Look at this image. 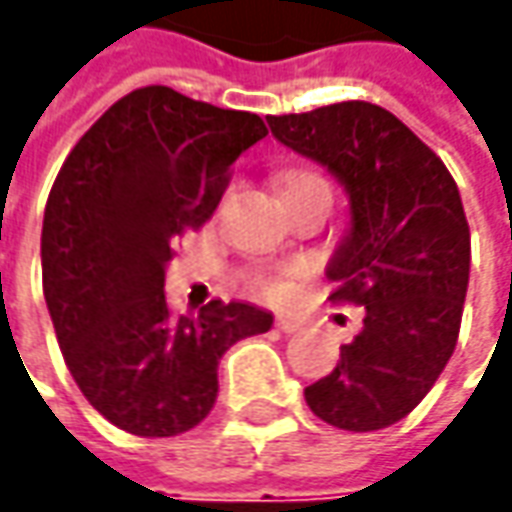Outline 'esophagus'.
<instances>
[{
  "mask_svg": "<svg viewBox=\"0 0 512 512\" xmlns=\"http://www.w3.org/2000/svg\"><path fill=\"white\" fill-rule=\"evenodd\" d=\"M276 327H279V330H282V333H296V330H299V322H296V319H287V316H279V319H276Z\"/></svg>",
  "mask_w": 512,
  "mask_h": 512,
  "instance_id": "34e87169",
  "label": "esophagus"
}]
</instances>
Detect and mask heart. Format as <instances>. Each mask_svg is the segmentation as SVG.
Here are the masks:
<instances>
[{
  "label": "heart",
  "instance_id": "1",
  "mask_svg": "<svg viewBox=\"0 0 512 512\" xmlns=\"http://www.w3.org/2000/svg\"><path fill=\"white\" fill-rule=\"evenodd\" d=\"M310 179H319V176H313V173H293L287 179V187L299 185V182H310ZM247 290L253 296H259V299H285L287 293H290V282H287L285 276H273V273H262L259 270V273L247 276Z\"/></svg>",
  "mask_w": 512,
  "mask_h": 512
}]
</instances>
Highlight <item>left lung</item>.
<instances>
[{"instance_id": "left-lung-1", "label": "left lung", "mask_w": 512, "mask_h": 512, "mask_svg": "<svg viewBox=\"0 0 512 512\" xmlns=\"http://www.w3.org/2000/svg\"><path fill=\"white\" fill-rule=\"evenodd\" d=\"M273 136L325 165L350 196V230L327 267L333 305L364 307L307 407L339 430L402 422L450 362L470 279V227L444 162L390 110L339 102L267 116Z\"/></svg>"}]
</instances>
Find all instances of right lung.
Instances as JSON below:
<instances>
[{"label": "right lung", "mask_w": 512, "mask_h": 512, "mask_svg": "<svg viewBox=\"0 0 512 512\" xmlns=\"http://www.w3.org/2000/svg\"><path fill=\"white\" fill-rule=\"evenodd\" d=\"M267 136L247 110L165 85L130 90L76 142L50 187L42 290L73 382L119 430L165 439L205 419L219 359L273 316L207 302L176 316L165 265L219 205L239 153Z\"/></svg>", "instance_id": "obj_1"}]
</instances>
